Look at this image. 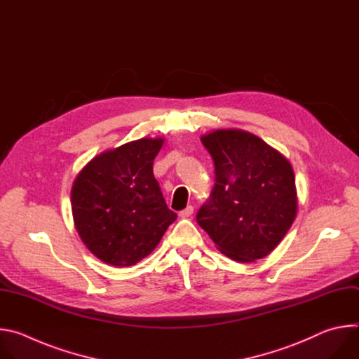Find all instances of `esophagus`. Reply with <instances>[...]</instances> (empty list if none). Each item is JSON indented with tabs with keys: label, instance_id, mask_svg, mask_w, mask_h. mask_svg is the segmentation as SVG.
<instances>
[{
	"label": "esophagus",
	"instance_id": "1",
	"mask_svg": "<svg viewBox=\"0 0 359 359\" xmlns=\"http://www.w3.org/2000/svg\"><path fill=\"white\" fill-rule=\"evenodd\" d=\"M193 206H187L184 210H182L180 213H179V216L182 217V219H189L191 215H193Z\"/></svg>",
	"mask_w": 359,
	"mask_h": 359
}]
</instances>
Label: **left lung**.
<instances>
[{"label": "left lung", "mask_w": 359, "mask_h": 359, "mask_svg": "<svg viewBox=\"0 0 359 359\" xmlns=\"http://www.w3.org/2000/svg\"><path fill=\"white\" fill-rule=\"evenodd\" d=\"M215 163V186L196 215L227 257L250 263L270 254L297 213L290 162L264 140L238 129L201 137Z\"/></svg>", "instance_id": "obj_1"}]
</instances>
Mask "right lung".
I'll use <instances>...</instances> for the list:
<instances>
[{
  "mask_svg": "<svg viewBox=\"0 0 359 359\" xmlns=\"http://www.w3.org/2000/svg\"><path fill=\"white\" fill-rule=\"evenodd\" d=\"M163 139H139L93 158L74 182L75 227L97 259L133 266L159 244L176 220L153 176Z\"/></svg>",
  "mask_w": 359,
  "mask_h": 359,
  "instance_id": "right-lung-1",
  "label": "right lung"
}]
</instances>
